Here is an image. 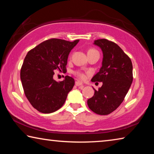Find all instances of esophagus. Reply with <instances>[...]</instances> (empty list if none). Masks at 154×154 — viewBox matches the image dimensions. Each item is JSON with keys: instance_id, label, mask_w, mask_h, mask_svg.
<instances>
[{"instance_id": "obj_1", "label": "esophagus", "mask_w": 154, "mask_h": 154, "mask_svg": "<svg viewBox=\"0 0 154 154\" xmlns=\"http://www.w3.org/2000/svg\"><path fill=\"white\" fill-rule=\"evenodd\" d=\"M75 85H76L77 86H80V85H83V83L82 82H80V81H76V82H75Z\"/></svg>"}]
</instances>
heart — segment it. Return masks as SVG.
I'll list each match as a JSON object with an SVG mask.
<instances>
[{"mask_svg":"<svg viewBox=\"0 0 154 154\" xmlns=\"http://www.w3.org/2000/svg\"><path fill=\"white\" fill-rule=\"evenodd\" d=\"M93 51H96L95 49L91 48V49H89V50H88V53H90V52H93ZM71 58V56L70 57V58ZM74 73H75V75H76L77 77H79V79H85V78H86V74L84 73V72H82V71H75Z\"/></svg>","mask_w":154,"mask_h":154,"instance_id":"1","label":"heart"}]
</instances>
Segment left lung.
Segmentation results:
<instances>
[{
  "label": "left lung",
  "mask_w": 154,
  "mask_h": 154,
  "mask_svg": "<svg viewBox=\"0 0 154 154\" xmlns=\"http://www.w3.org/2000/svg\"><path fill=\"white\" fill-rule=\"evenodd\" d=\"M103 53L102 67L92 77V82H103L88 100L89 108L95 113L105 116L114 111L124 100L133 80L132 64L129 56L113 41L101 38L94 41Z\"/></svg>",
  "instance_id": "obj_1"
}]
</instances>
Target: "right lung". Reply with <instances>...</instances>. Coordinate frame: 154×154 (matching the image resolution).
Instances as JSON below:
<instances>
[{
  "instance_id": "obj_1",
  "label": "right lung",
  "mask_w": 154,
  "mask_h": 154,
  "mask_svg": "<svg viewBox=\"0 0 154 154\" xmlns=\"http://www.w3.org/2000/svg\"><path fill=\"white\" fill-rule=\"evenodd\" d=\"M79 40L73 42L52 38L30 49L20 70V78L26 97L34 108L43 113L58 110L75 85L72 77L57 82L55 71H66L67 59Z\"/></svg>"
}]
</instances>
